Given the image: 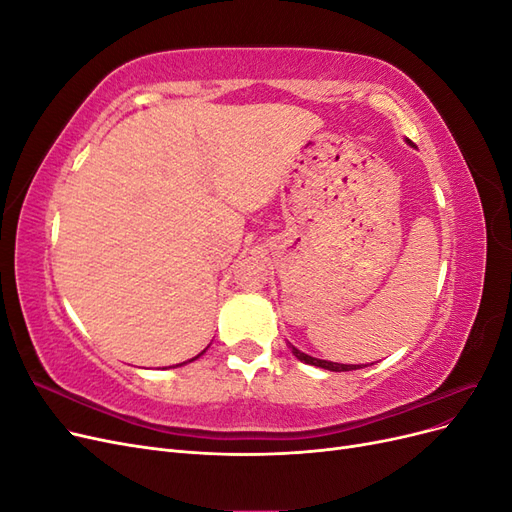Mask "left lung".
<instances>
[{
	"instance_id": "8db88e82",
	"label": "left lung",
	"mask_w": 512,
	"mask_h": 512,
	"mask_svg": "<svg viewBox=\"0 0 512 512\" xmlns=\"http://www.w3.org/2000/svg\"><path fill=\"white\" fill-rule=\"evenodd\" d=\"M292 354L297 356L299 361L307 363V365H316V367H322V369H329V371H352V369H361V365H342V363H331V361H320V359H314V356H309L297 348H292Z\"/></svg>"
}]
</instances>
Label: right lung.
I'll list each match as a JSON object with an SVG mask.
<instances>
[{
    "label": "right lung",
    "mask_w": 512,
    "mask_h": 512,
    "mask_svg": "<svg viewBox=\"0 0 512 512\" xmlns=\"http://www.w3.org/2000/svg\"><path fill=\"white\" fill-rule=\"evenodd\" d=\"M198 356H200V354H198ZM198 356H194V359H198ZM194 359H190V361H194ZM181 365H183V363H181Z\"/></svg>",
    "instance_id": "1"
}]
</instances>
